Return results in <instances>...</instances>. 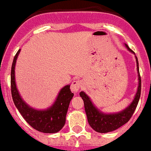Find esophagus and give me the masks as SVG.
Here are the masks:
<instances>
[{
    "label": "esophagus",
    "instance_id": "34e87169",
    "mask_svg": "<svg viewBox=\"0 0 151 151\" xmlns=\"http://www.w3.org/2000/svg\"><path fill=\"white\" fill-rule=\"evenodd\" d=\"M81 81H79V80H76V81L72 82V85H71V90L72 92L76 93L81 87Z\"/></svg>",
    "mask_w": 151,
    "mask_h": 151
}]
</instances>
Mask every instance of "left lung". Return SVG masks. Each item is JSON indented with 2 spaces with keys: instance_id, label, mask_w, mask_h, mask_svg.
Returning <instances> with one entry per match:
<instances>
[{
  "instance_id": "1",
  "label": "left lung",
  "mask_w": 151,
  "mask_h": 151,
  "mask_svg": "<svg viewBox=\"0 0 151 151\" xmlns=\"http://www.w3.org/2000/svg\"><path fill=\"white\" fill-rule=\"evenodd\" d=\"M125 47L130 52L135 54L129 47L127 44H125ZM137 65V72H138V79L139 86L138 90L134 97V100L130 104L129 107L118 113H113V114H105L103 112L100 111L93 104L92 101H90V97L86 94L85 93L82 91L79 93V95L82 97L84 102V107H85V111L87 116L88 122L90 124L93 129H94L96 132H101V133H105V132H111L114 130L119 129L126 122L129 121L131 117L134 113L135 110L137 108L139 100L140 97L141 93V78L139 71V63L138 59L136 57Z\"/></svg>"
}]
</instances>
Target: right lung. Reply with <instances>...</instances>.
<instances>
[{"mask_svg":"<svg viewBox=\"0 0 151 151\" xmlns=\"http://www.w3.org/2000/svg\"><path fill=\"white\" fill-rule=\"evenodd\" d=\"M20 50L14 56L11 71V90L14 105L24 119L33 129L44 133L59 132L65 124L66 114L70 101L74 93L71 92L70 85L64 86L59 92L56 101L50 108L46 110H36L30 108L22 99L17 90L14 79V67Z\"/></svg>","mask_w":151,"mask_h":151,"instance_id":"right-lung-1","label":"right lung"}]
</instances>
